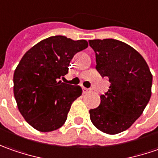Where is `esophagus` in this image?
<instances>
[{
  "mask_svg": "<svg viewBox=\"0 0 158 158\" xmlns=\"http://www.w3.org/2000/svg\"><path fill=\"white\" fill-rule=\"evenodd\" d=\"M83 92H84V94H86V93L91 92V90L89 88H86V87H83Z\"/></svg>",
  "mask_w": 158,
  "mask_h": 158,
  "instance_id": "1",
  "label": "esophagus"
}]
</instances>
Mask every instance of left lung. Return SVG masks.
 <instances>
[{
	"mask_svg": "<svg viewBox=\"0 0 158 158\" xmlns=\"http://www.w3.org/2000/svg\"><path fill=\"white\" fill-rule=\"evenodd\" d=\"M95 52L96 69L109 79L110 86L101 95L100 106L90 109V119L98 129L115 135L128 129L149 103L152 75L142 55L116 39L90 40Z\"/></svg>",
	"mask_w": 158,
	"mask_h": 158,
	"instance_id": "1",
	"label": "left lung"
}]
</instances>
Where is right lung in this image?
Instances as JSON below:
<instances>
[{"label":"right lung","instance_id":"obj_1","mask_svg":"<svg viewBox=\"0 0 158 158\" xmlns=\"http://www.w3.org/2000/svg\"><path fill=\"white\" fill-rule=\"evenodd\" d=\"M87 46L85 40L54 35L36 44L22 57L14 73L15 99L25 121L36 130L50 132L65 123L82 89L59 79L68 73L74 55Z\"/></svg>","mask_w":158,"mask_h":158}]
</instances>
